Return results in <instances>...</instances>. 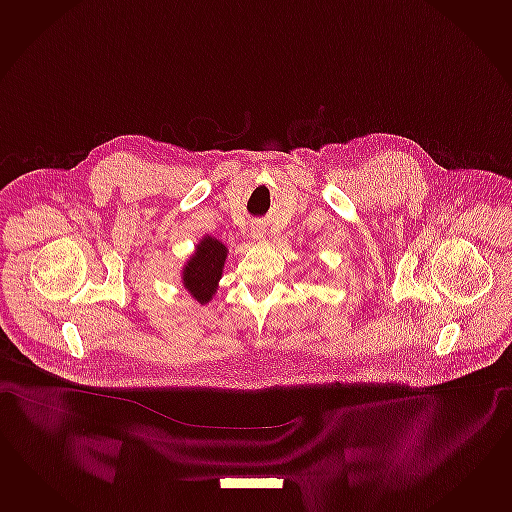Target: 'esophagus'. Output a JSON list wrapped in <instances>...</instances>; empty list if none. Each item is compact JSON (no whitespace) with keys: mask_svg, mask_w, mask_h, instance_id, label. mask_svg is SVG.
Wrapping results in <instances>:
<instances>
[{"mask_svg":"<svg viewBox=\"0 0 512 512\" xmlns=\"http://www.w3.org/2000/svg\"><path fill=\"white\" fill-rule=\"evenodd\" d=\"M266 235V227L262 222H253L251 224V237L255 238V240H262Z\"/></svg>","mask_w":512,"mask_h":512,"instance_id":"34e87169","label":"esophagus"}]
</instances>
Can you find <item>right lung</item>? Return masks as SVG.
I'll list each match as a JSON object with an SVG mask.
<instances>
[{
    "label": "right lung",
    "mask_w": 512,
    "mask_h": 512,
    "mask_svg": "<svg viewBox=\"0 0 512 512\" xmlns=\"http://www.w3.org/2000/svg\"><path fill=\"white\" fill-rule=\"evenodd\" d=\"M227 248L214 237H203L183 268V285L194 300L205 305L212 300L224 272Z\"/></svg>",
    "instance_id": "add662e5"
}]
</instances>
